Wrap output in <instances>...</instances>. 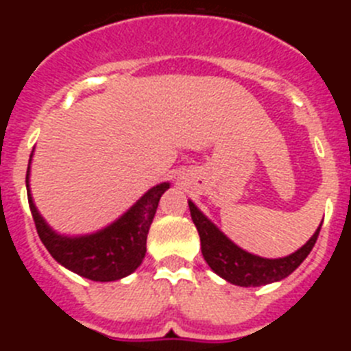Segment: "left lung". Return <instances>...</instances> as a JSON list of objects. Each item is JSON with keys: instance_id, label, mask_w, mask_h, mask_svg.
<instances>
[{"instance_id": "left-lung-1", "label": "left lung", "mask_w": 351, "mask_h": 351, "mask_svg": "<svg viewBox=\"0 0 351 351\" xmlns=\"http://www.w3.org/2000/svg\"><path fill=\"white\" fill-rule=\"evenodd\" d=\"M188 206H190L191 219L200 235L202 255L207 265L219 278L232 285H237V287H262V285L285 280L311 253L322 228L320 223L311 239L295 253L283 256V258H263V256L253 255L250 251L232 243L230 239L226 237L191 200H188Z\"/></svg>"}]
</instances>
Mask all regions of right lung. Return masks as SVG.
<instances>
[{"label":"right lung","instance_id":"add662e5","mask_svg":"<svg viewBox=\"0 0 351 351\" xmlns=\"http://www.w3.org/2000/svg\"><path fill=\"white\" fill-rule=\"evenodd\" d=\"M31 158L27 163L26 188L27 202L35 219L40 241L52 258L68 271L91 281H117L137 271L145 256V241L153 223L161 195L170 188V182H161L145 191L123 216L104 226L101 230L86 235H64L49 225L36 209L29 188Z\"/></svg>","mask_w":351,"mask_h":351}]
</instances>
